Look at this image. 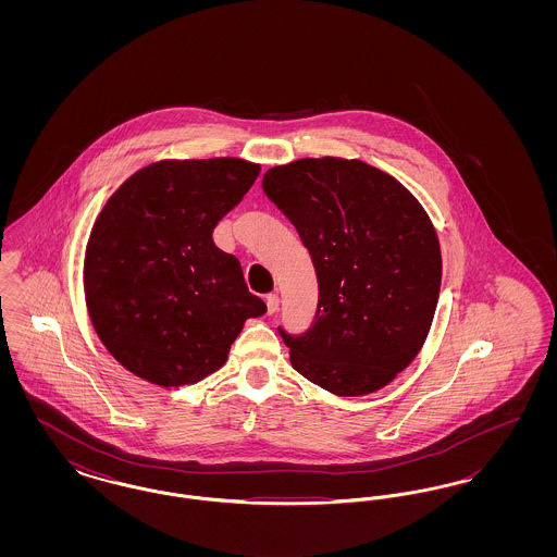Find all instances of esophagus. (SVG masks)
I'll return each instance as SVG.
<instances>
[{"instance_id":"esophagus-1","label":"esophagus","mask_w":557,"mask_h":557,"mask_svg":"<svg viewBox=\"0 0 557 557\" xmlns=\"http://www.w3.org/2000/svg\"><path fill=\"white\" fill-rule=\"evenodd\" d=\"M277 309H280V296L277 294H269L267 296V313L273 315V313H277Z\"/></svg>"}]
</instances>
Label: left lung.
Here are the masks:
<instances>
[{
    "label": "left lung",
    "instance_id": "obj_1",
    "mask_svg": "<svg viewBox=\"0 0 557 557\" xmlns=\"http://www.w3.org/2000/svg\"><path fill=\"white\" fill-rule=\"evenodd\" d=\"M267 196L318 273L313 327L288 336L292 368L336 397L384 388L422 350L443 277L436 230L393 175L359 159L271 166Z\"/></svg>",
    "mask_w": 557,
    "mask_h": 557
}]
</instances>
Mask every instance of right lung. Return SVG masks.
<instances>
[{"label": "right lung", "instance_id": "1", "mask_svg": "<svg viewBox=\"0 0 557 557\" xmlns=\"http://www.w3.org/2000/svg\"><path fill=\"white\" fill-rule=\"evenodd\" d=\"M259 173L234 157L159 160L108 198L85 246L83 292L125 370L162 388L196 384L225 366L246 319L265 313L238 259L212 242Z\"/></svg>", "mask_w": 557, "mask_h": 557}]
</instances>
